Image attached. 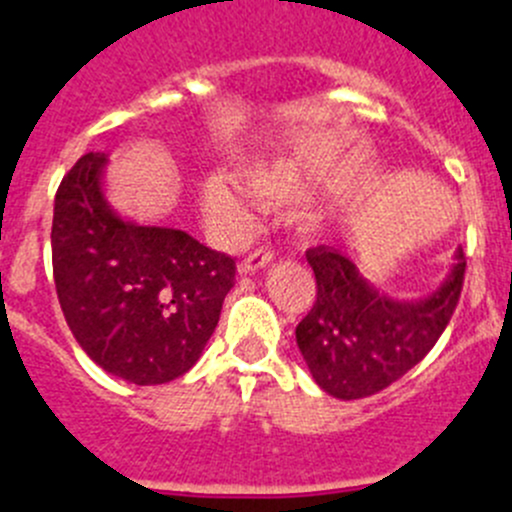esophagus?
Segmentation results:
<instances>
[{
	"mask_svg": "<svg viewBox=\"0 0 512 512\" xmlns=\"http://www.w3.org/2000/svg\"><path fill=\"white\" fill-rule=\"evenodd\" d=\"M270 262H272V250H255L250 252L240 265H237V270H240V275H252V272L262 270V267H267Z\"/></svg>",
	"mask_w": 512,
	"mask_h": 512,
	"instance_id": "1",
	"label": "esophagus"
}]
</instances>
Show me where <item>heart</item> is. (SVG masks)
<instances>
[{"instance_id": "heart-1", "label": "heart", "mask_w": 512, "mask_h": 512, "mask_svg": "<svg viewBox=\"0 0 512 512\" xmlns=\"http://www.w3.org/2000/svg\"><path fill=\"white\" fill-rule=\"evenodd\" d=\"M242 181L253 197L267 207L303 202L310 197V181L303 171L288 161H255L242 169ZM202 209L212 222L227 229H242L250 224L255 202L240 184L229 176H209L199 191Z\"/></svg>"}]
</instances>
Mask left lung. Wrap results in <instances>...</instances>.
Wrapping results in <instances>:
<instances>
[{
	"label": "left lung",
	"mask_w": 512,
	"mask_h": 512,
	"mask_svg": "<svg viewBox=\"0 0 512 512\" xmlns=\"http://www.w3.org/2000/svg\"><path fill=\"white\" fill-rule=\"evenodd\" d=\"M308 265L318 295L295 341L315 384L348 401L386 389L432 351L457 308L467 262L457 247L450 275L417 300L376 290L338 250H308Z\"/></svg>",
	"instance_id": "left-lung-1"
}]
</instances>
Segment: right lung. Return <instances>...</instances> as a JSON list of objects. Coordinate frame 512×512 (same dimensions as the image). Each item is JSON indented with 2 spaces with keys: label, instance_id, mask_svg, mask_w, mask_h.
Returning <instances> with one entry per match:
<instances>
[{
  "label": "right lung",
  "instance_id": "obj_1",
  "mask_svg": "<svg viewBox=\"0 0 512 512\" xmlns=\"http://www.w3.org/2000/svg\"><path fill=\"white\" fill-rule=\"evenodd\" d=\"M105 154H85L55 194L52 272L75 341L108 374L166 384L197 364L234 285V260L171 227L121 217Z\"/></svg>",
  "mask_w": 512,
  "mask_h": 512
}]
</instances>
